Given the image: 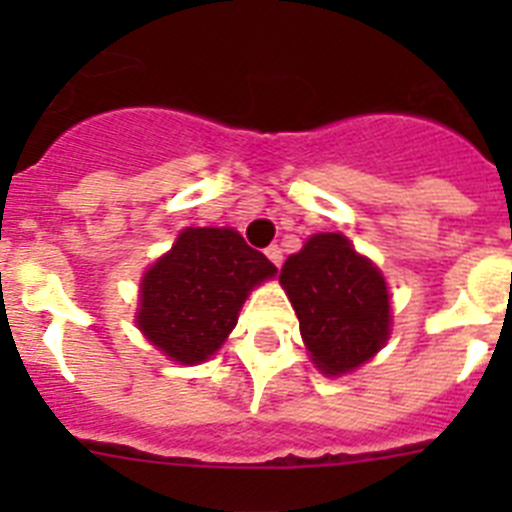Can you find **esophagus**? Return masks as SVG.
<instances>
[{"label": "esophagus", "mask_w": 512, "mask_h": 512, "mask_svg": "<svg viewBox=\"0 0 512 512\" xmlns=\"http://www.w3.org/2000/svg\"><path fill=\"white\" fill-rule=\"evenodd\" d=\"M266 259H269L271 264H274L279 269V266H282V261H284L282 248H279V246H269V248H266Z\"/></svg>", "instance_id": "esophagus-1"}]
</instances>
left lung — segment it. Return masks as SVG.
<instances>
[{
	"label": "left lung",
	"instance_id": "8db88e82",
	"mask_svg": "<svg viewBox=\"0 0 512 512\" xmlns=\"http://www.w3.org/2000/svg\"><path fill=\"white\" fill-rule=\"evenodd\" d=\"M312 364L328 377L354 372L390 338L387 282L346 235L315 233L279 274Z\"/></svg>",
	"mask_w": 512,
	"mask_h": 512
}]
</instances>
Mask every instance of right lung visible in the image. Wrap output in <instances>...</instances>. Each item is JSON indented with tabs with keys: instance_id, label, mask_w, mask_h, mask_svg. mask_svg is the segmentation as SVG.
I'll return each mask as SVG.
<instances>
[{
	"instance_id": "right-lung-1",
	"label": "right lung",
	"mask_w": 512,
	"mask_h": 512,
	"mask_svg": "<svg viewBox=\"0 0 512 512\" xmlns=\"http://www.w3.org/2000/svg\"><path fill=\"white\" fill-rule=\"evenodd\" d=\"M277 274L233 228H184L140 279L135 323L179 364H200L223 346L248 292Z\"/></svg>"
}]
</instances>
